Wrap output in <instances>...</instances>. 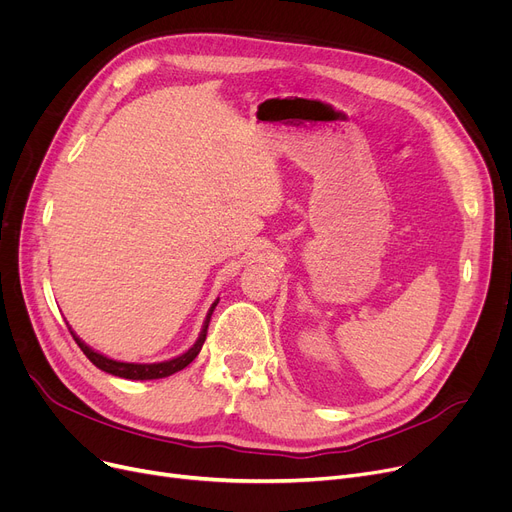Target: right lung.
<instances>
[{
    "label": "right lung",
    "mask_w": 512,
    "mask_h": 512,
    "mask_svg": "<svg viewBox=\"0 0 512 512\" xmlns=\"http://www.w3.org/2000/svg\"><path fill=\"white\" fill-rule=\"evenodd\" d=\"M220 301V299H218ZM218 301H215L205 317V324H203V330L197 338V342L188 348V351L176 359H170V361H164V363H122V361H114L110 357H103L101 353L93 351L91 346H87L83 340H80L72 330L70 334L74 336L76 344L80 346V351H83L87 355V359L99 367L101 371L105 373H112V375H118V378H124V380H159V378H168V375L184 369L188 363H193L195 357L199 355L201 346L205 342V336H207V328H209V319H211V313L215 309V305H218Z\"/></svg>",
    "instance_id": "right-lung-1"
}]
</instances>
